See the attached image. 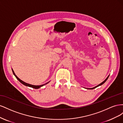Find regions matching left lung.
<instances>
[{
  "instance_id": "obj_1",
  "label": "left lung",
  "mask_w": 123,
  "mask_h": 123,
  "mask_svg": "<svg viewBox=\"0 0 123 123\" xmlns=\"http://www.w3.org/2000/svg\"><path fill=\"white\" fill-rule=\"evenodd\" d=\"M109 75H108V76L107 78H106V80H104V81H103V82L102 83H100V84H99V85H98V86H95V87H93V88H89V89H94V88H96V87H98V86H101L102 85H103V84H104V83H105V82H106V81L107 80V79H108V77H109Z\"/></svg>"
}]
</instances>
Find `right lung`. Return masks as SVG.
I'll use <instances>...</instances> for the list:
<instances>
[{
  "label": "right lung",
  "mask_w": 123,
  "mask_h": 123,
  "mask_svg": "<svg viewBox=\"0 0 123 123\" xmlns=\"http://www.w3.org/2000/svg\"><path fill=\"white\" fill-rule=\"evenodd\" d=\"M12 71H13V74L14 75H15V76L16 77V79L19 80L20 82L21 83V84H23V85H25V86H28V87H31V88H34V89H38V88H40L41 87H42V86H44V85H46V84H47L48 83H49V82H48V83H46L45 84H43V85H39V86H36V85H31V84H28V83H25V82H24V81H23V80H21L20 79H19V78H18L16 75H15V73H14V71H13V70L12 69Z\"/></svg>",
  "instance_id": "1"
}]
</instances>
